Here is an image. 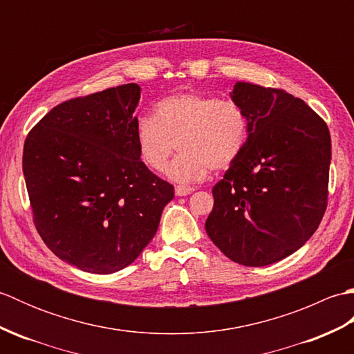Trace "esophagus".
Wrapping results in <instances>:
<instances>
[{
	"label": "esophagus",
	"mask_w": 354,
	"mask_h": 354,
	"mask_svg": "<svg viewBox=\"0 0 354 354\" xmlns=\"http://www.w3.org/2000/svg\"><path fill=\"white\" fill-rule=\"evenodd\" d=\"M193 192H194V189H193V187H189V185H176L175 187L176 196H187V194H190Z\"/></svg>",
	"instance_id": "obj_1"
}]
</instances>
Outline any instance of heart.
Wrapping results in <instances>:
<instances>
[{
  "label": "heart",
  "instance_id": "1",
  "mask_svg": "<svg viewBox=\"0 0 354 354\" xmlns=\"http://www.w3.org/2000/svg\"><path fill=\"white\" fill-rule=\"evenodd\" d=\"M250 117L239 102L216 95L179 93L160 100L155 114L135 123L141 161L150 170L162 171L175 147L178 156L169 176L181 184L199 183L209 169L227 170L246 149Z\"/></svg>",
  "mask_w": 354,
  "mask_h": 354
}]
</instances>
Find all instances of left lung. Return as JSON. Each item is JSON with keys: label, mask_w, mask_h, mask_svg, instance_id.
Returning a JSON list of instances; mask_svg holds the SVG:
<instances>
[{"label": "left lung", "mask_w": 354, "mask_h": 354, "mask_svg": "<svg viewBox=\"0 0 354 354\" xmlns=\"http://www.w3.org/2000/svg\"><path fill=\"white\" fill-rule=\"evenodd\" d=\"M231 99L248 112L250 140L213 187L205 230L239 265H272L299 250L326 213L330 132L317 112L284 89L237 82Z\"/></svg>", "instance_id": "8db88e82"}]
</instances>
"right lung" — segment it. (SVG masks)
Wrapping results in <instances>:
<instances>
[{"instance_id":"obj_1","label":"right lung","mask_w":354,"mask_h":354,"mask_svg":"<svg viewBox=\"0 0 354 354\" xmlns=\"http://www.w3.org/2000/svg\"><path fill=\"white\" fill-rule=\"evenodd\" d=\"M140 86L66 100L28 132L22 153L30 207L44 243L85 272L129 266L153 239L173 185L140 160Z\"/></svg>"}]
</instances>
